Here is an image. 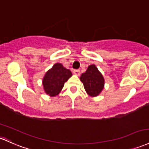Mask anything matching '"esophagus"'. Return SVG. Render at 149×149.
<instances>
[{
    "instance_id": "34e87169",
    "label": "esophagus",
    "mask_w": 149,
    "mask_h": 149,
    "mask_svg": "<svg viewBox=\"0 0 149 149\" xmlns=\"http://www.w3.org/2000/svg\"><path fill=\"white\" fill-rule=\"evenodd\" d=\"M73 73H74L75 75H76V76H79V75L81 74V71L78 69H75L73 70Z\"/></svg>"
}]
</instances>
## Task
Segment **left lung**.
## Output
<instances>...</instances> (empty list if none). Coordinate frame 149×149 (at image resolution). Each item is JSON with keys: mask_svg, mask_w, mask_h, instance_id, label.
Returning a JSON list of instances; mask_svg holds the SVG:
<instances>
[{"mask_svg": "<svg viewBox=\"0 0 149 149\" xmlns=\"http://www.w3.org/2000/svg\"><path fill=\"white\" fill-rule=\"evenodd\" d=\"M85 90L89 95H98L104 88V78L95 65L88 66L87 71L82 73L81 78Z\"/></svg>", "mask_w": 149, "mask_h": 149, "instance_id": "obj_1", "label": "left lung"}]
</instances>
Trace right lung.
<instances>
[{
	"label": "right lung",
	"instance_id": "1",
	"mask_svg": "<svg viewBox=\"0 0 149 149\" xmlns=\"http://www.w3.org/2000/svg\"><path fill=\"white\" fill-rule=\"evenodd\" d=\"M72 76L71 71L64 68L61 63H55L53 67L46 73L44 77V89L50 96H56L64 86V83Z\"/></svg>",
	"mask_w": 149,
	"mask_h": 149
}]
</instances>
